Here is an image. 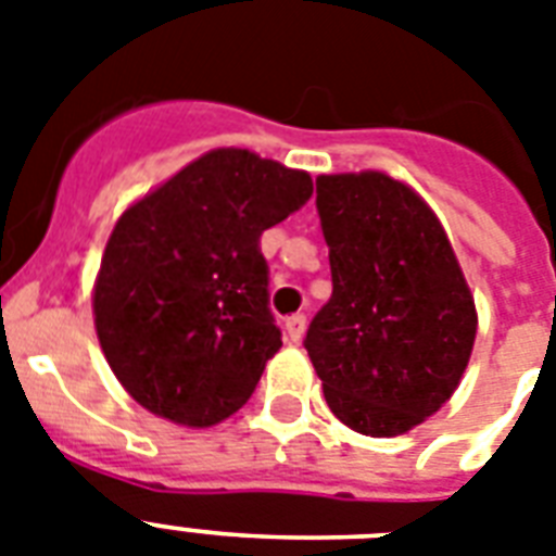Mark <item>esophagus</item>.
Returning a JSON list of instances; mask_svg holds the SVG:
<instances>
[{"label": "esophagus", "instance_id": "34e87169", "mask_svg": "<svg viewBox=\"0 0 556 556\" xmlns=\"http://www.w3.org/2000/svg\"><path fill=\"white\" fill-rule=\"evenodd\" d=\"M286 331L291 343H300L305 334V314H291L286 320Z\"/></svg>", "mask_w": 556, "mask_h": 556}]
</instances>
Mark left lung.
I'll return each instance as SVG.
<instances>
[{"mask_svg":"<svg viewBox=\"0 0 556 556\" xmlns=\"http://www.w3.org/2000/svg\"><path fill=\"white\" fill-rule=\"evenodd\" d=\"M331 300L305 331L326 404L371 439L413 430L453 392L476 305L444 227L383 173L317 178Z\"/></svg>","mask_w":556,"mask_h":556,"instance_id":"left-lung-1","label":"left lung"}]
</instances>
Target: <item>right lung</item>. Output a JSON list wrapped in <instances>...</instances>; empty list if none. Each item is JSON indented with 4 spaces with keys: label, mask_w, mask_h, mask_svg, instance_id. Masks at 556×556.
<instances>
[{
    "label": "right lung",
    "mask_w": 556,
    "mask_h": 556,
    "mask_svg": "<svg viewBox=\"0 0 556 556\" xmlns=\"http://www.w3.org/2000/svg\"><path fill=\"white\" fill-rule=\"evenodd\" d=\"M312 176L213 150L117 218L94 286L109 366L150 413L210 427L242 409L282 346L260 239Z\"/></svg>",
    "instance_id": "add662e5"
}]
</instances>
